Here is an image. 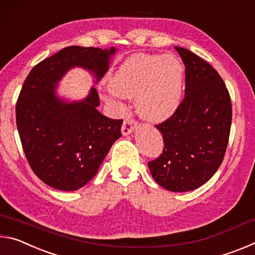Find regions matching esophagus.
Returning a JSON list of instances; mask_svg holds the SVG:
<instances>
[{"label":"esophagus","mask_w":255,"mask_h":255,"mask_svg":"<svg viewBox=\"0 0 255 255\" xmlns=\"http://www.w3.org/2000/svg\"><path fill=\"white\" fill-rule=\"evenodd\" d=\"M137 127V123L135 120L132 119H127L126 122H124L123 124V127H122V132L124 136H128L130 135V133L135 130V128Z\"/></svg>","instance_id":"34e87169"}]
</instances>
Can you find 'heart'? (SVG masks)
Returning <instances> with one entry per match:
<instances>
[{"label": "heart", "instance_id": "1", "mask_svg": "<svg viewBox=\"0 0 255 255\" xmlns=\"http://www.w3.org/2000/svg\"><path fill=\"white\" fill-rule=\"evenodd\" d=\"M184 68L175 55L135 54L109 79L111 90L100 93L107 103L122 108L119 97L136 99L138 115L152 123L169 119L180 106Z\"/></svg>", "mask_w": 255, "mask_h": 255}]
</instances>
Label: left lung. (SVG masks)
Returning <instances> with one entry per match:
<instances>
[{
	"label": "left lung",
	"mask_w": 255,
	"mask_h": 255,
	"mask_svg": "<svg viewBox=\"0 0 255 255\" xmlns=\"http://www.w3.org/2000/svg\"><path fill=\"white\" fill-rule=\"evenodd\" d=\"M185 66V97L156 128L164 149L148 163L162 188L187 192L205 184L223 162L230 138L232 103L221 75L191 51L175 47Z\"/></svg>",
	"instance_id": "left-lung-1"
}]
</instances>
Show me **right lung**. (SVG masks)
<instances>
[{"instance_id":"obj_1","label":"right lung","mask_w":255,"mask_h":255,"mask_svg":"<svg viewBox=\"0 0 255 255\" xmlns=\"http://www.w3.org/2000/svg\"><path fill=\"white\" fill-rule=\"evenodd\" d=\"M116 53L115 47H66L37 64L24 81L16 102V127L29 165L51 188L74 191L84 187L122 137L123 120L98 111L94 86L79 101L57 93L58 83L74 67L91 73L98 83Z\"/></svg>"}]
</instances>
